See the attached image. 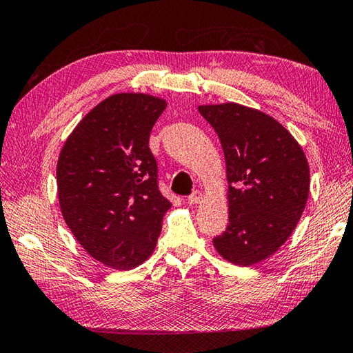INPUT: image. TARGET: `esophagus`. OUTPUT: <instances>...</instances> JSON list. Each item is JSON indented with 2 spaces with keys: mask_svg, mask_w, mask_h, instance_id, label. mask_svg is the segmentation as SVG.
<instances>
[{
  "mask_svg": "<svg viewBox=\"0 0 353 353\" xmlns=\"http://www.w3.org/2000/svg\"><path fill=\"white\" fill-rule=\"evenodd\" d=\"M202 199H203L202 192L194 191V192H192V194L188 197V203H190V205H197V203L202 202Z\"/></svg>",
  "mask_w": 353,
  "mask_h": 353,
  "instance_id": "1",
  "label": "esophagus"
}]
</instances>
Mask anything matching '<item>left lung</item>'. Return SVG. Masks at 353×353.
I'll return each mask as SVG.
<instances>
[{"mask_svg": "<svg viewBox=\"0 0 353 353\" xmlns=\"http://www.w3.org/2000/svg\"><path fill=\"white\" fill-rule=\"evenodd\" d=\"M199 112L222 143L230 223L214 237L217 252L239 266H251L279 251L301 217L310 172L294 136L260 110L226 102Z\"/></svg>", "mask_w": 353, "mask_h": 353, "instance_id": "1", "label": "left lung"}]
</instances>
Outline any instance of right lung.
<instances>
[{
  "instance_id": "1",
  "label": "right lung",
  "mask_w": 353,
  "mask_h": 353,
  "mask_svg": "<svg viewBox=\"0 0 353 353\" xmlns=\"http://www.w3.org/2000/svg\"><path fill=\"white\" fill-rule=\"evenodd\" d=\"M165 107L167 101L145 93L110 96L82 117L58 159L62 217L93 259L117 271L153 254L171 206L148 147Z\"/></svg>"
}]
</instances>
